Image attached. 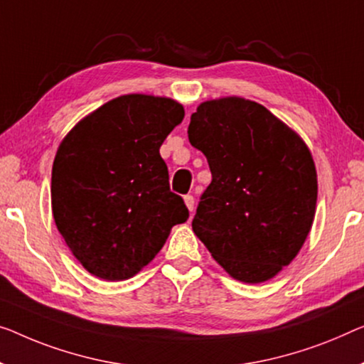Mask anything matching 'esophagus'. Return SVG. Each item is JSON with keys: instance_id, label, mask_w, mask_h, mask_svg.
<instances>
[{"instance_id": "1", "label": "esophagus", "mask_w": 364, "mask_h": 364, "mask_svg": "<svg viewBox=\"0 0 364 364\" xmlns=\"http://www.w3.org/2000/svg\"><path fill=\"white\" fill-rule=\"evenodd\" d=\"M184 204H186L189 213H193V210H194V198L191 196V194H186V196H184Z\"/></svg>"}]
</instances>
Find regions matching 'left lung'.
Wrapping results in <instances>:
<instances>
[{
	"label": "left lung",
	"instance_id": "1",
	"mask_svg": "<svg viewBox=\"0 0 364 364\" xmlns=\"http://www.w3.org/2000/svg\"><path fill=\"white\" fill-rule=\"evenodd\" d=\"M188 137L213 173L193 230L232 278L258 284L287 267L312 229L317 171L301 135L258 102H200Z\"/></svg>",
	"mask_w": 364,
	"mask_h": 364
}]
</instances>
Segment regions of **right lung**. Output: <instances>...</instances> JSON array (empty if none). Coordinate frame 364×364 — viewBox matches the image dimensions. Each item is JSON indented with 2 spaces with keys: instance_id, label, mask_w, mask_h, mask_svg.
<instances>
[{
  "instance_id": "right-lung-1",
  "label": "right lung",
  "mask_w": 364,
  "mask_h": 364,
  "mask_svg": "<svg viewBox=\"0 0 364 364\" xmlns=\"http://www.w3.org/2000/svg\"><path fill=\"white\" fill-rule=\"evenodd\" d=\"M184 107L165 96L124 95L65 135L52 166V214L70 252L105 281L132 278L188 220L170 191L160 147Z\"/></svg>"
}]
</instances>
